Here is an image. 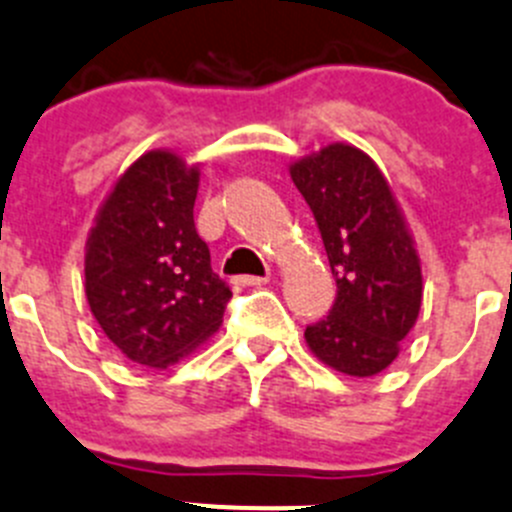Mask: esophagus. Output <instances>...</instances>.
<instances>
[{"label": "esophagus", "mask_w": 512, "mask_h": 512, "mask_svg": "<svg viewBox=\"0 0 512 512\" xmlns=\"http://www.w3.org/2000/svg\"><path fill=\"white\" fill-rule=\"evenodd\" d=\"M237 283L240 285H247V288H260V285H267L270 283V278H255V275H242V278H237Z\"/></svg>", "instance_id": "esophagus-1"}]
</instances>
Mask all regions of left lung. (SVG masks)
<instances>
[{"instance_id": "1", "label": "left lung", "mask_w": 512, "mask_h": 512, "mask_svg": "<svg viewBox=\"0 0 512 512\" xmlns=\"http://www.w3.org/2000/svg\"><path fill=\"white\" fill-rule=\"evenodd\" d=\"M321 229L336 303L305 343L346 376H376L399 356L422 308V262L389 181L369 154L328 143L290 164Z\"/></svg>"}]
</instances>
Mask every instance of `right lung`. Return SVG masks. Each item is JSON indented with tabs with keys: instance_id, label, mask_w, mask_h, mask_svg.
Segmentation results:
<instances>
[{
	"instance_id": "right-lung-1",
	"label": "right lung",
	"mask_w": 512,
	"mask_h": 512,
	"mask_svg": "<svg viewBox=\"0 0 512 512\" xmlns=\"http://www.w3.org/2000/svg\"><path fill=\"white\" fill-rule=\"evenodd\" d=\"M199 164L169 148L138 156L100 204L85 242V298L113 346L166 369L219 331L232 290L194 227Z\"/></svg>"
}]
</instances>
